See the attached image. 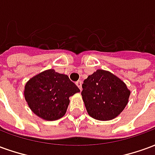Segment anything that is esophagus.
Here are the masks:
<instances>
[{
    "mask_svg": "<svg viewBox=\"0 0 155 155\" xmlns=\"http://www.w3.org/2000/svg\"><path fill=\"white\" fill-rule=\"evenodd\" d=\"M75 84L77 85L78 87H79V89H80V90H81V89H82V88H81V85H82V81H78L77 82L75 83Z\"/></svg>",
    "mask_w": 155,
    "mask_h": 155,
    "instance_id": "1",
    "label": "esophagus"
}]
</instances>
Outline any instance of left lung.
Segmentation results:
<instances>
[{
	"mask_svg": "<svg viewBox=\"0 0 155 155\" xmlns=\"http://www.w3.org/2000/svg\"><path fill=\"white\" fill-rule=\"evenodd\" d=\"M81 91L88 114L98 120H110L124 110L130 91L126 84L110 72L97 70L88 76Z\"/></svg>",
	"mask_w": 155,
	"mask_h": 155,
	"instance_id": "left-lung-1",
	"label": "left lung"
}]
</instances>
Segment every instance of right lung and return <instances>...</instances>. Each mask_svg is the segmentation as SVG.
I'll use <instances>...</instances> for the list:
<instances>
[{
    "instance_id": "right-lung-1",
    "label": "right lung",
    "mask_w": 155,
    "mask_h": 155,
    "mask_svg": "<svg viewBox=\"0 0 155 155\" xmlns=\"http://www.w3.org/2000/svg\"><path fill=\"white\" fill-rule=\"evenodd\" d=\"M80 89L67 75L54 70L43 71L31 78L25 86V99L37 116L45 120L63 117L70 104L69 97Z\"/></svg>"
}]
</instances>
